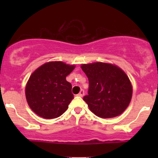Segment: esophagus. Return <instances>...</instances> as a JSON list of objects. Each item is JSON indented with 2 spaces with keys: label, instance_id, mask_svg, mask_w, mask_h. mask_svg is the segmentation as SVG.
Instances as JSON below:
<instances>
[{
  "label": "esophagus",
  "instance_id": "34e87169",
  "mask_svg": "<svg viewBox=\"0 0 158 158\" xmlns=\"http://www.w3.org/2000/svg\"><path fill=\"white\" fill-rule=\"evenodd\" d=\"M78 96H79V97H82L83 96H84V90H80V92H79V94H78Z\"/></svg>",
  "mask_w": 158,
  "mask_h": 158
}]
</instances>
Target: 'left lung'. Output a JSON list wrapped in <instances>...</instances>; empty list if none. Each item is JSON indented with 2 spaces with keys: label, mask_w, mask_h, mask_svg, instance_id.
Instances as JSON below:
<instances>
[{
  "label": "left lung",
  "mask_w": 158,
  "mask_h": 158,
  "mask_svg": "<svg viewBox=\"0 0 158 158\" xmlns=\"http://www.w3.org/2000/svg\"><path fill=\"white\" fill-rule=\"evenodd\" d=\"M88 78V95L83 99L89 109L101 118H112L123 113L131 100L133 88L125 71L106 62L81 64Z\"/></svg>",
  "instance_id": "left-lung-1"
}]
</instances>
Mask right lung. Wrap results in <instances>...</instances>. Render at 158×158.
Listing matches in <instances>:
<instances>
[{"mask_svg": "<svg viewBox=\"0 0 158 158\" xmlns=\"http://www.w3.org/2000/svg\"><path fill=\"white\" fill-rule=\"evenodd\" d=\"M76 68L61 61L44 63L30 75L25 87L27 102L32 111L44 119L59 117L73 99L66 77Z\"/></svg>", "mask_w": 158, "mask_h": 158, "instance_id": "obj_1", "label": "right lung"}]
</instances>
